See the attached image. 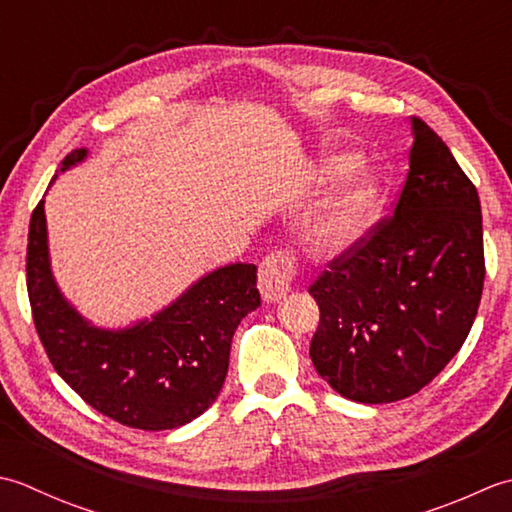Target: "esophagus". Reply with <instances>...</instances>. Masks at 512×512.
<instances>
[{"mask_svg": "<svg viewBox=\"0 0 512 512\" xmlns=\"http://www.w3.org/2000/svg\"><path fill=\"white\" fill-rule=\"evenodd\" d=\"M296 278V258L289 252H271L258 267V289L267 302L285 296Z\"/></svg>", "mask_w": 512, "mask_h": 512, "instance_id": "obj_1", "label": "esophagus"}]
</instances>
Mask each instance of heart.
Instances as JSON below:
<instances>
[{
    "instance_id": "b5f03b06",
    "label": "heart",
    "mask_w": 512,
    "mask_h": 512,
    "mask_svg": "<svg viewBox=\"0 0 512 512\" xmlns=\"http://www.w3.org/2000/svg\"><path fill=\"white\" fill-rule=\"evenodd\" d=\"M378 201V176L369 165H353L302 218V241L318 256L344 252L367 229Z\"/></svg>"
}]
</instances>
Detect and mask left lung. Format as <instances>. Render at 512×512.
Returning <instances> with one entry per match:
<instances>
[{
    "mask_svg": "<svg viewBox=\"0 0 512 512\" xmlns=\"http://www.w3.org/2000/svg\"><path fill=\"white\" fill-rule=\"evenodd\" d=\"M482 207L448 145L413 117L409 172L393 214L309 285L320 309L309 356L362 404L424 389L471 331L484 289Z\"/></svg>",
    "mask_w": 512,
    "mask_h": 512,
    "instance_id": "left-lung-1",
    "label": "left lung"
}]
</instances>
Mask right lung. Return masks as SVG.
I'll list each match as a JSON object with an SVG mask.
<instances>
[{
	"label": "right lung",
	"mask_w": 512,
	"mask_h": 512,
	"mask_svg": "<svg viewBox=\"0 0 512 512\" xmlns=\"http://www.w3.org/2000/svg\"><path fill=\"white\" fill-rule=\"evenodd\" d=\"M70 152L61 170L83 161ZM33 320L55 371L81 400L130 429L165 431L192 422L221 393L232 338L260 307L256 265H227L198 280L150 322L95 329L59 294L50 274L44 201L33 210L26 249Z\"/></svg>",
	"instance_id": "1"
}]
</instances>
